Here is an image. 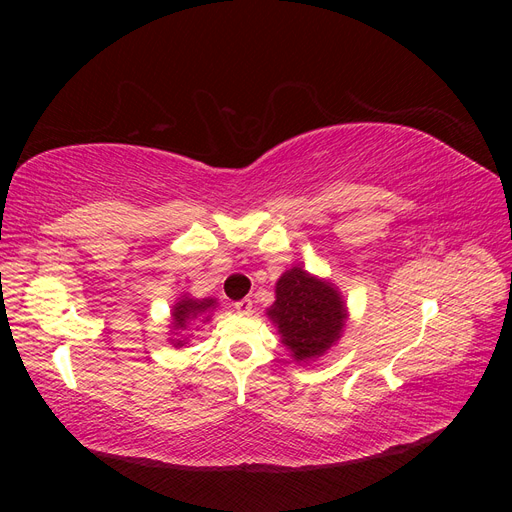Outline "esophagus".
I'll return each instance as SVG.
<instances>
[{"mask_svg": "<svg viewBox=\"0 0 512 512\" xmlns=\"http://www.w3.org/2000/svg\"><path fill=\"white\" fill-rule=\"evenodd\" d=\"M235 309H237L239 314H243V316L252 314V299H241V301H237V303H235Z\"/></svg>", "mask_w": 512, "mask_h": 512, "instance_id": "esophagus-1", "label": "esophagus"}]
</instances>
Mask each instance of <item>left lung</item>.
Wrapping results in <instances>:
<instances>
[{"mask_svg":"<svg viewBox=\"0 0 512 512\" xmlns=\"http://www.w3.org/2000/svg\"><path fill=\"white\" fill-rule=\"evenodd\" d=\"M269 316L294 359L305 361L337 342L344 329L346 307L337 290L294 267L277 282Z\"/></svg>","mask_w":512,"mask_h":512,"instance_id":"obj_1","label":"left lung"}]
</instances>
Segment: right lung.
Returning <instances> with one entry per match:
<instances>
[{"label": "right lung", "instance_id": "add662e5", "mask_svg": "<svg viewBox=\"0 0 512 512\" xmlns=\"http://www.w3.org/2000/svg\"><path fill=\"white\" fill-rule=\"evenodd\" d=\"M213 305V299L205 301H194V299H181L175 309H173V320H175V329H185L188 324H192L198 316H203L207 309ZM181 346V342H177Z\"/></svg>", "mask_w": 512, "mask_h": 512}]
</instances>
